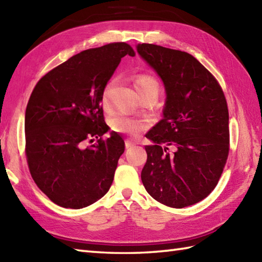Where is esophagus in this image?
Segmentation results:
<instances>
[{"instance_id":"1","label":"esophagus","mask_w":262,"mask_h":262,"mask_svg":"<svg viewBox=\"0 0 262 262\" xmlns=\"http://www.w3.org/2000/svg\"><path fill=\"white\" fill-rule=\"evenodd\" d=\"M125 145H126V148H130V147H133L135 145V143H133L132 141H129V140H126L125 141Z\"/></svg>"}]
</instances>
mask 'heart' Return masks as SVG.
Instances as JSON below:
<instances>
[{
  "label": "heart",
  "mask_w": 262,
  "mask_h": 262,
  "mask_svg": "<svg viewBox=\"0 0 262 262\" xmlns=\"http://www.w3.org/2000/svg\"><path fill=\"white\" fill-rule=\"evenodd\" d=\"M114 82H110L105 86L102 94V105L105 111L110 109V91L113 88ZM135 88L137 92L142 96L148 93L159 94V83L154 77L147 74L138 75L135 80ZM109 126L111 129L117 133H122L128 136L136 137L148 127V121L142 117H132L122 113H115L109 117Z\"/></svg>",
  "instance_id": "heart-1"
}]
</instances>
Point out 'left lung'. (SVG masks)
I'll use <instances>...</instances> for the list:
<instances>
[{
	"instance_id": "8db88e82",
	"label": "left lung",
	"mask_w": 262,
	"mask_h": 262,
	"mask_svg": "<svg viewBox=\"0 0 262 262\" xmlns=\"http://www.w3.org/2000/svg\"><path fill=\"white\" fill-rule=\"evenodd\" d=\"M137 52L162 79L163 119L146 137L142 170L146 191L159 203L183 208L214 190L230 152L229 109L215 76L192 55L153 43Z\"/></svg>"
}]
</instances>
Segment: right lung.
<instances>
[{
	"label": "right lung",
	"mask_w": 262,
	"mask_h": 262,
	"mask_svg": "<svg viewBox=\"0 0 262 262\" xmlns=\"http://www.w3.org/2000/svg\"><path fill=\"white\" fill-rule=\"evenodd\" d=\"M126 55L135 56L126 42L86 49L33 88L25 117L28 168L37 187L60 207H86L113 183L125 143L115 132L102 137L109 127L101 100Z\"/></svg>",
	"instance_id": "obj_1"
}]
</instances>
